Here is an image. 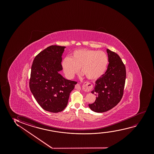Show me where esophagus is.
<instances>
[{
  "label": "esophagus",
  "mask_w": 154,
  "mask_h": 154,
  "mask_svg": "<svg viewBox=\"0 0 154 154\" xmlns=\"http://www.w3.org/2000/svg\"><path fill=\"white\" fill-rule=\"evenodd\" d=\"M75 88L77 89H80V85H76V86H75ZM84 88L86 91H91V90L93 89V85L91 84V83H89V82H86L84 85Z\"/></svg>",
  "instance_id": "34e87169"
}]
</instances>
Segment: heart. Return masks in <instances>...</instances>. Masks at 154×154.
<instances>
[{
  "label": "heart",
  "mask_w": 154,
  "mask_h": 154,
  "mask_svg": "<svg viewBox=\"0 0 154 154\" xmlns=\"http://www.w3.org/2000/svg\"><path fill=\"white\" fill-rule=\"evenodd\" d=\"M108 63L107 55L103 51L82 49L74 51L70 58H64L61 67L67 78H73L80 68L81 72L87 78L94 80L105 74Z\"/></svg>",
  "instance_id": "1"
}]
</instances>
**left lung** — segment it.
<instances>
[{"label": "left lung", "mask_w": 154, "mask_h": 154, "mask_svg": "<svg viewBox=\"0 0 154 154\" xmlns=\"http://www.w3.org/2000/svg\"><path fill=\"white\" fill-rule=\"evenodd\" d=\"M109 64L107 69L95 82L92 94L97 96L89 107L94 112H103L111 109L122 98L126 72L125 66L116 53L107 49Z\"/></svg>", "instance_id": "1"}]
</instances>
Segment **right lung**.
Segmentation results:
<instances>
[{"mask_svg":"<svg viewBox=\"0 0 154 154\" xmlns=\"http://www.w3.org/2000/svg\"><path fill=\"white\" fill-rule=\"evenodd\" d=\"M66 47L52 45L34 58L31 69L29 87L38 104L44 109L58 112L67 105L70 93L77 82L63 78L59 72Z\"/></svg>","mask_w":154,"mask_h":154,"instance_id":"1","label":"right lung"}]
</instances>
